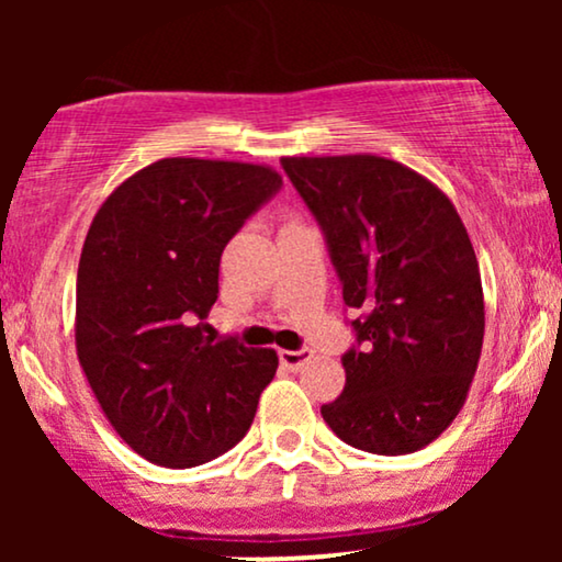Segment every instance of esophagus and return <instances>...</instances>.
<instances>
[{"mask_svg":"<svg viewBox=\"0 0 562 562\" xmlns=\"http://www.w3.org/2000/svg\"><path fill=\"white\" fill-rule=\"evenodd\" d=\"M312 357L314 351H308V348H299V351H288V348H282L280 351V362L282 367H288V370H301V367Z\"/></svg>","mask_w":562,"mask_h":562,"instance_id":"34e87169","label":"esophagus"}]
</instances>
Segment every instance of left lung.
I'll use <instances>...</instances> for the list:
<instances>
[{"label":"left lung","instance_id":"8db88e82","mask_svg":"<svg viewBox=\"0 0 562 562\" xmlns=\"http://www.w3.org/2000/svg\"><path fill=\"white\" fill-rule=\"evenodd\" d=\"M325 232L353 319L346 385L322 417L372 454H409L454 423L479 370L483 288L460 214L438 187L398 160L282 158Z\"/></svg>","mask_w":562,"mask_h":562}]
</instances>
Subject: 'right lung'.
Wrapping results in <instances>:
<instances>
[{
	"label": "right lung",
	"instance_id": "add662e5",
	"mask_svg": "<svg viewBox=\"0 0 562 562\" xmlns=\"http://www.w3.org/2000/svg\"><path fill=\"white\" fill-rule=\"evenodd\" d=\"M272 166L160 158L92 218L76 277V353L115 434L145 460L195 468L235 447L277 372L274 348L214 344L203 322L222 250L280 190Z\"/></svg>",
	"mask_w": 562,
	"mask_h": 562
}]
</instances>
